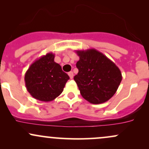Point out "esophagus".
<instances>
[{
	"label": "esophagus",
	"instance_id": "esophagus-1",
	"mask_svg": "<svg viewBox=\"0 0 149 149\" xmlns=\"http://www.w3.org/2000/svg\"><path fill=\"white\" fill-rule=\"evenodd\" d=\"M68 76H69V77L71 79H72V78H73V73L72 71H70L69 73H68Z\"/></svg>",
	"mask_w": 149,
	"mask_h": 149
}]
</instances>
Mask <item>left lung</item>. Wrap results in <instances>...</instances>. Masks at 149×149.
<instances>
[{
    "label": "left lung",
    "mask_w": 149,
    "mask_h": 149,
    "mask_svg": "<svg viewBox=\"0 0 149 149\" xmlns=\"http://www.w3.org/2000/svg\"><path fill=\"white\" fill-rule=\"evenodd\" d=\"M79 61L74 81L81 95L92 104L107 102L117 92L122 76L120 68L95 49L76 51Z\"/></svg>",
    "instance_id": "obj_1"
}]
</instances>
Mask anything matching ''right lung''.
<instances>
[{"instance_id":"right-lung-1","label":"right lung","mask_w":149,"mask_h":149,"mask_svg":"<svg viewBox=\"0 0 149 149\" xmlns=\"http://www.w3.org/2000/svg\"><path fill=\"white\" fill-rule=\"evenodd\" d=\"M54 54L48 53L30 65L24 75L27 91L36 100L50 102L60 95L69 76L54 61Z\"/></svg>"}]
</instances>
